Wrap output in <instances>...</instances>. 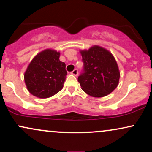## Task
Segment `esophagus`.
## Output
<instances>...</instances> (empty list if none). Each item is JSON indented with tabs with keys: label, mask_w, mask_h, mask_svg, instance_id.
<instances>
[{
	"label": "esophagus",
	"mask_w": 152,
	"mask_h": 152,
	"mask_svg": "<svg viewBox=\"0 0 152 152\" xmlns=\"http://www.w3.org/2000/svg\"><path fill=\"white\" fill-rule=\"evenodd\" d=\"M71 74L72 75H74V76H78V69H74V71H71Z\"/></svg>",
	"instance_id": "34e87169"
}]
</instances>
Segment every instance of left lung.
Returning <instances> with one entry per match:
<instances>
[{
  "instance_id": "8db88e82",
  "label": "left lung",
  "mask_w": 152,
  "mask_h": 152,
  "mask_svg": "<svg viewBox=\"0 0 152 152\" xmlns=\"http://www.w3.org/2000/svg\"><path fill=\"white\" fill-rule=\"evenodd\" d=\"M83 72L78 77L82 90L93 97L111 93L118 84L120 73L117 63L109 50L94 46L81 50Z\"/></svg>"
}]
</instances>
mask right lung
<instances>
[{
	"instance_id": "right-lung-1",
	"label": "right lung",
	"mask_w": 152,
	"mask_h": 152,
	"mask_svg": "<svg viewBox=\"0 0 152 152\" xmlns=\"http://www.w3.org/2000/svg\"><path fill=\"white\" fill-rule=\"evenodd\" d=\"M60 53L46 49L31 61L24 74L28 90L35 96L46 99L64 87L67 71L65 63L59 60Z\"/></svg>"
}]
</instances>
